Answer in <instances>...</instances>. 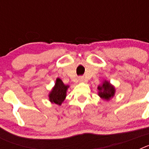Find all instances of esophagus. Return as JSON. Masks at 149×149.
<instances>
[{"mask_svg": "<svg viewBox=\"0 0 149 149\" xmlns=\"http://www.w3.org/2000/svg\"><path fill=\"white\" fill-rule=\"evenodd\" d=\"M78 81H80V82H84V77H78Z\"/></svg>", "mask_w": 149, "mask_h": 149, "instance_id": "1", "label": "esophagus"}]
</instances>
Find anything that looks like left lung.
I'll use <instances>...</instances> for the list:
<instances>
[{
	"label": "left lung",
	"instance_id": "left-lung-1",
	"mask_svg": "<svg viewBox=\"0 0 149 149\" xmlns=\"http://www.w3.org/2000/svg\"><path fill=\"white\" fill-rule=\"evenodd\" d=\"M98 96L104 101H110L113 98L116 93L115 86L106 80L102 82L101 85L98 86Z\"/></svg>",
	"mask_w": 149,
	"mask_h": 149
}]
</instances>
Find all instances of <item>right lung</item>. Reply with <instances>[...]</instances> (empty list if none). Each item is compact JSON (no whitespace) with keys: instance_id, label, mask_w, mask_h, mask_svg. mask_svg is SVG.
<instances>
[{"instance_id":"1","label":"right lung","mask_w":149,"mask_h":149,"mask_svg":"<svg viewBox=\"0 0 149 149\" xmlns=\"http://www.w3.org/2000/svg\"><path fill=\"white\" fill-rule=\"evenodd\" d=\"M69 86L65 85L60 78H56L54 87L50 91L48 94L49 101L52 104L57 105H61L65 97H66L67 90Z\"/></svg>"}]
</instances>
